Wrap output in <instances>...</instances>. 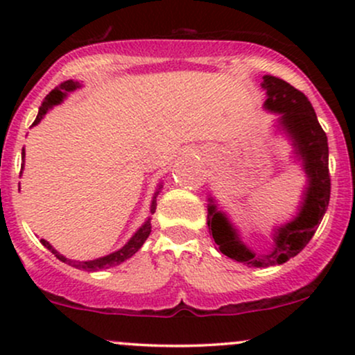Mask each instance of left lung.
Returning a JSON list of instances; mask_svg holds the SVG:
<instances>
[{"instance_id":"8db88e82","label":"left lung","mask_w":355,"mask_h":355,"mask_svg":"<svg viewBox=\"0 0 355 355\" xmlns=\"http://www.w3.org/2000/svg\"><path fill=\"white\" fill-rule=\"evenodd\" d=\"M262 88L267 92L263 107L277 113V128L291 141L297 160L307 177L299 211L287 223L272 230V250L255 254L240 239L239 230L217 207L214 197H209L207 225L211 232L218 250L232 260L248 267L282 266L295 257L311 242L317 227L324 218L331 198V177H329V145L311 101L302 92L277 76L266 75Z\"/></svg>"}]
</instances>
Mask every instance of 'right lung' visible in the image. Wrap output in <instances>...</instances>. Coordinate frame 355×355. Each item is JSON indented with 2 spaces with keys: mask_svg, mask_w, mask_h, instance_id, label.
Wrapping results in <instances>:
<instances>
[{
  "mask_svg": "<svg viewBox=\"0 0 355 355\" xmlns=\"http://www.w3.org/2000/svg\"><path fill=\"white\" fill-rule=\"evenodd\" d=\"M80 87H81V85L78 83V81L68 80V81H64V83H61L60 87H56L55 89H51L50 95H46V98L43 100L42 107H40V110H38V115H36V120L33 121V125H31V126L38 125L40 121L43 120V116L46 115V113L50 112V110L55 107V105H60L61 101L67 98L68 93L75 92V89L80 88ZM21 158H23V165H24V148H23V152H21ZM21 172H23V170H21ZM21 172H19V173H21ZM162 187H164V185H162V183H160V185H158L157 191H155L152 205H150V214H155V209H157V195H158V191L162 190ZM150 220H152L150 217L146 218L144 225H141L140 229H138L135 234L132 235V239H130L123 247L118 248L116 252H112V254H108V255H105V257H100V259H95V260H87V262H78V260L67 259V257L61 255L58 250H55L51 243L46 242V240H44V239H42V243L48 248V250H51V254H55L56 259H60L61 262L68 263V266H71V267H75V268H80V270L96 272V270H101V268H110V267L120 266V263L125 262L126 259H130V257L135 255L137 252L141 248V245H144V243H145V240L148 239L150 232H152V223H150Z\"/></svg>",
  "mask_w": 355,
  "mask_h": 355,
  "instance_id": "1",
  "label": "right lung"
}]
</instances>
